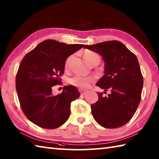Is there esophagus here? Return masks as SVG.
<instances>
[{
  "label": "esophagus",
  "instance_id": "obj_1",
  "mask_svg": "<svg viewBox=\"0 0 159 159\" xmlns=\"http://www.w3.org/2000/svg\"><path fill=\"white\" fill-rule=\"evenodd\" d=\"M79 92H80V94H81L82 96H85V94L87 93L86 91H84V90H83V89H79Z\"/></svg>",
  "mask_w": 159,
  "mask_h": 159
}]
</instances>
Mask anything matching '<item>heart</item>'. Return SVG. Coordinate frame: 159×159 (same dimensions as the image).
<instances>
[{
    "instance_id": "1",
    "label": "heart",
    "mask_w": 159,
    "mask_h": 159,
    "mask_svg": "<svg viewBox=\"0 0 159 159\" xmlns=\"http://www.w3.org/2000/svg\"><path fill=\"white\" fill-rule=\"evenodd\" d=\"M72 57H69L66 59L65 63V66L67 67L69 65V63L71 60ZM84 58L86 60V61L89 64H92L94 62H100V57L97 53L92 51H87L84 53ZM94 79L93 77H87L80 75L74 76L69 79L68 82L71 85L75 87H79L81 89H87L89 87L90 84L93 81Z\"/></svg>"
}]
</instances>
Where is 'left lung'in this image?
<instances>
[{"label": "left lung", "mask_w": 159, "mask_h": 159, "mask_svg": "<svg viewBox=\"0 0 159 159\" xmlns=\"http://www.w3.org/2000/svg\"><path fill=\"white\" fill-rule=\"evenodd\" d=\"M85 48L98 53L104 62V75L96 86L110 94L104 97L98 92V100L91 106L94 120L100 126L116 128L129 121L141 100L143 79L136 55L118 41H109Z\"/></svg>", "instance_id": "1"}]
</instances>
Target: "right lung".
Masks as SVG:
<instances>
[{
  "label": "right lung",
  "mask_w": 159,
  "mask_h": 159,
  "mask_svg": "<svg viewBox=\"0 0 159 159\" xmlns=\"http://www.w3.org/2000/svg\"><path fill=\"white\" fill-rule=\"evenodd\" d=\"M83 46L47 39L23 58L16 78L17 94L23 113L37 126L55 129L68 120L71 102L79 92L67 85L54 96L52 88L61 83L66 59Z\"/></svg>",
  "instance_id": "add662e5"
}]
</instances>
